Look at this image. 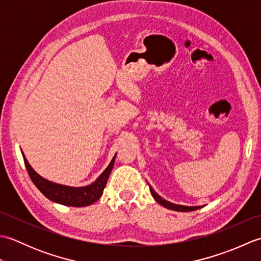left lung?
<instances>
[{"mask_svg":"<svg viewBox=\"0 0 261 261\" xmlns=\"http://www.w3.org/2000/svg\"><path fill=\"white\" fill-rule=\"evenodd\" d=\"M149 187H150V193H151L152 197L156 199V202H158L160 205H163V206L166 207V208L177 211V212H191V211H196L198 208H201V206H186V205L174 204V203H171V202L166 201V199H164L163 197H160L158 194L153 191V188L150 185H149Z\"/></svg>","mask_w":261,"mask_h":261,"instance_id":"left-lung-1","label":"left lung"}]
</instances>
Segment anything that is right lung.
<instances>
[{
  "label": "right lung",
  "mask_w": 261,
  "mask_h": 261,
  "mask_svg": "<svg viewBox=\"0 0 261 261\" xmlns=\"http://www.w3.org/2000/svg\"><path fill=\"white\" fill-rule=\"evenodd\" d=\"M22 156H23L25 168L32 182L37 186L38 190L40 191L43 195L55 203L66 205V206L82 207L95 203L97 199H99V197L102 196L104 188L107 186L109 176L111 174V171H112L116 154H114V157L111 160V163L109 164L107 169L97 177L95 181H93L90 185L82 187H73L57 184V182L43 178V177L37 174L36 170L31 167L29 163H28L23 152H22Z\"/></svg>",
  "instance_id": "obj_1"
}]
</instances>
